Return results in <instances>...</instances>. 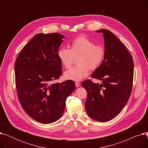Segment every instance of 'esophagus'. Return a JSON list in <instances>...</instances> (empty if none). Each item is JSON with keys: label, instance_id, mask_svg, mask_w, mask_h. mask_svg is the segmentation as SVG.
Instances as JSON below:
<instances>
[{"label": "esophagus", "instance_id": "obj_1", "mask_svg": "<svg viewBox=\"0 0 148 148\" xmlns=\"http://www.w3.org/2000/svg\"><path fill=\"white\" fill-rule=\"evenodd\" d=\"M75 86L77 88H78V87H79L80 86V83H79V82H75Z\"/></svg>", "mask_w": 148, "mask_h": 148}]
</instances>
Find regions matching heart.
Masks as SVG:
<instances>
[{
    "instance_id": "heart-1",
    "label": "heart",
    "mask_w": 148,
    "mask_h": 148,
    "mask_svg": "<svg viewBox=\"0 0 148 148\" xmlns=\"http://www.w3.org/2000/svg\"><path fill=\"white\" fill-rule=\"evenodd\" d=\"M105 49L86 36L75 38L72 41L70 49L62 47L58 51V57L62 65L66 68L71 66L74 57L79 56V65L71 68L64 73L66 80L81 81L88 75L89 68L97 69L102 63L105 56Z\"/></svg>"
}]
</instances>
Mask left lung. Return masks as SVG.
Listing matches in <instances>:
<instances>
[{"instance_id": "8db88e82", "label": "left lung", "mask_w": 148, "mask_h": 148, "mask_svg": "<svg viewBox=\"0 0 148 148\" xmlns=\"http://www.w3.org/2000/svg\"><path fill=\"white\" fill-rule=\"evenodd\" d=\"M103 34L105 56L101 64L91 75L101 81H84L87 91L85 109L92 119L105 122L118 115L127 103L133 86L134 63L126 47L110 31L97 30Z\"/></svg>"}]
</instances>
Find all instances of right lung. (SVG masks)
I'll list each match as a JSON object with an SVG mask.
<instances>
[{
  "label": "right lung",
  "mask_w": 148,
  "mask_h": 148,
  "mask_svg": "<svg viewBox=\"0 0 148 148\" xmlns=\"http://www.w3.org/2000/svg\"><path fill=\"white\" fill-rule=\"evenodd\" d=\"M64 38L58 33L36 34L23 48L15 62V84L20 104L31 118L41 123L60 119L67 97L75 89L73 80L52 83L62 75L58 51Z\"/></svg>",
  "instance_id": "1"
}]
</instances>
